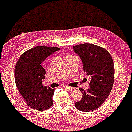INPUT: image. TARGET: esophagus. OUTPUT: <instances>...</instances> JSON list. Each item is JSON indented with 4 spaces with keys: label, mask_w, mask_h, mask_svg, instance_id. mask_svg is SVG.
Listing matches in <instances>:
<instances>
[{
    "label": "esophagus",
    "mask_w": 132,
    "mask_h": 132,
    "mask_svg": "<svg viewBox=\"0 0 132 132\" xmlns=\"http://www.w3.org/2000/svg\"><path fill=\"white\" fill-rule=\"evenodd\" d=\"M64 88L68 89V90H73V89L75 88V87H70V86H68V85H64Z\"/></svg>",
    "instance_id": "obj_1"
}]
</instances>
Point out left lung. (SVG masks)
Segmentation results:
<instances>
[{
  "label": "left lung",
  "instance_id": "8db88e82",
  "mask_svg": "<svg viewBox=\"0 0 132 132\" xmlns=\"http://www.w3.org/2000/svg\"><path fill=\"white\" fill-rule=\"evenodd\" d=\"M73 47L82 61L84 71L91 78L87 92L79 88L82 97L75 106L81 111H94L105 102L112 90L115 78L113 59L106 50L94 44L85 43Z\"/></svg>",
  "mask_w": 132,
  "mask_h": 132
}]
</instances>
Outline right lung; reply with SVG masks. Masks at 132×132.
Returning <instances> with one entry per match:
<instances>
[{
	"mask_svg": "<svg viewBox=\"0 0 132 132\" xmlns=\"http://www.w3.org/2000/svg\"><path fill=\"white\" fill-rule=\"evenodd\" d=\"M58 47L38 46L22 54L15 67V81L18 92L29 106L38 111L53 105L55 89L42 84L45 70L41 64Z\"/></svg>",
	"mask_w": 132,
	"mask_h": 132,
	"instance_id": "right-lung-1",
	"label": "right lung"
}]
</instances>
